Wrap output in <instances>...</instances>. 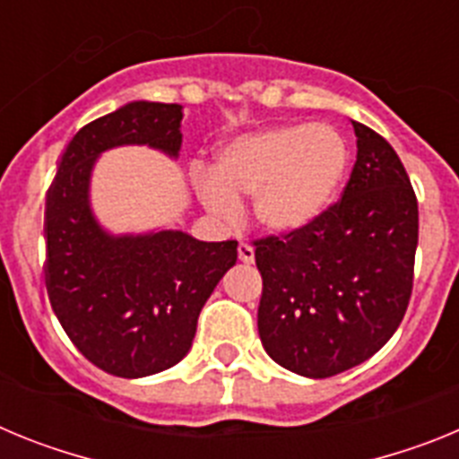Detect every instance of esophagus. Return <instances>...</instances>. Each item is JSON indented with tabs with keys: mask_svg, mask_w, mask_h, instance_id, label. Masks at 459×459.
<instances>
[{
	"mask_svg": "<svg viewBox=\"0 0 459 459\" xmlns=\"http://www.w3.org/2000/svg\"><path fill=\"white\" fill-rule=\"evenodd\" d=\"M237 253H238V259H241L243 264H253L255 262V248L250 246V243H246V241L238 243Z\"/></svg>",
	"mask_w": 459,
	"mask_h": 459,
	"instance_id": "esophagus-1",
	"label": "esophagus"
}]
</instances>
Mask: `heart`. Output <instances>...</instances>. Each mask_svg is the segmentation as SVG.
Masks as SVG:
<instances>
[{
	"instance_id": "b5f03b06",
	"label": "heart",
	"mask_w": 459,
	"mask_h": 459,
	"mask_svg": "<svg viewBox=\"0 0 459 459\" xmlns=\"http://www.w3.org/2000/svg\"><path fill=\"white\" fill-rule=\"evenodd\" d=\"M350 168V147L335 128L291 124L234 137L218 152L213 177L195 174L206 209L234 221L238 202L269 232H299L338 197Z\"/></svg>"
}]
</instances>
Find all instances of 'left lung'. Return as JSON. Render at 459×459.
Here are the masks:
<instances>
[{
	"instance_id": "1",
	"label": "left lung",
	"mask_w": 459,
	"mask_h": 459,
	"mask_svg": "<svg viewBox=\"0 0 459 459\" xmlns=\"http://www.w3.org/2000/svg\"><path fill=\"white\" fill-rule=\"evenodd\" d=\"M351 124L359 152L342 197L299 232L255 241L259 338L278 366L310 379L377 354L411 299L416 193L391 144Z\"/></svg>"
}]
</instances>
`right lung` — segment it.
<instances>
[{
    "label": "right lung",
    "instance_id": "obj_1",
    "mask_svg": "<svg viewBox=\"0 0 459 459\" xmlns=\"http://www.w3.org/2000/svg\"><path fill=\"white\" fill-rule=\"evenodd\" d=\"M181 105L137 100L91 121L64 152L46 202V287L80 354L108 375L137 379L177 366L213 287L237 264V241L177 230L112 237L89 209L96 158L121 144L179 156Z\"/></svg>",
    "mask_w": 459,
    "mask_h": 459
}]
</instances>
